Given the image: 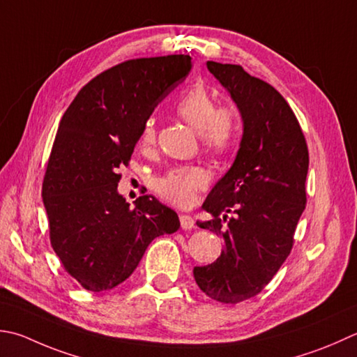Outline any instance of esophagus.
<instances>
[{"label":"esophagus","instance_id":"esophagus-1","mask_svg":"<svg viewBox=\"0 0 357 357\" xmlns=\"http://www.w3.org/2000/svg\"><path fill=\"white\" fill-rule=\"evenodd\" d=\"M179 221H181V227H183L184 230H188L195 227V221L190 215H181L179 216Z\"/></svg>","mask_w":357,"mask_h":357}]
</instances>
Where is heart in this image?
Returning a JSON list of instances; mask_svg holds the SVG:
<instances>
[{"instance_id":"b5f03b06","label":"heart","mask_w":357,"mask_h":357,"mask_svg":"<svg viewBox=\"0 0 357 357\" xmlns=\"http://www.w3.org/2000/svg\"><path fill=\"white\" fill-rule=\"evenodd\" d=\"M178 114L197 130L206 149L212 153H225L232 149L240 135V119L230 107L216 108L213 96L208 91L195 85L179 97L176 102ZM155 121L149 119L141 132L142 146L155 142ZM207 184V176L199 167H174L155 181V190L176 206H188L197 198V193Z\"/></svg>"}]
</instances>
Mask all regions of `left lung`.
<instances>
[{
  "label": "left lung",
  "mask_w": 357,
  "mask_h": 357,
  "mask_svg": "<svg viewBox=\"0 0 357 357\" xmlns=\"http://www.w3.org/2000/svg\"><path fill=\"white\" fill-rule=\"evenodd\" d=\"M207 69L238 108L243 136L232 167L202 204L213 218L197 221L220 234L225 249L216 261L193 268V277L206 296L234 305L257 296L288 258L306 204L310 156L275 88L238 65L207 61Z\"/></svg>",
  "instance_id": "obj_1"
}]
</instances>
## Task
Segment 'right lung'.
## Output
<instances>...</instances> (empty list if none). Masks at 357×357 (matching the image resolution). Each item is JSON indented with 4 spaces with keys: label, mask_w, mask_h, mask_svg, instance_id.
Wrapping results in <instances>:
<instances>
[{
    "label": "right lung",
    "mask_w": 357,
    "mask_h": 357,
    "mask_svg": "<svg viewBox=\"0 0 357 357\" xmlns=\"http://www.w3.org/2000/svg\"><path fill=\"white\" fill-rule=\"evenodd\" d=\"M192 69L190 55L136 59L107 69L63 114L43 181L49 234L63 268L82 288L109 291L135 272L159 235L179 229L151 195L135 207L117 192L144 123Z\"/></svg>",
    "instance_id": "right-lung-1"
}]
</instances>
